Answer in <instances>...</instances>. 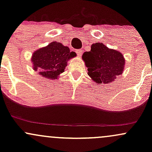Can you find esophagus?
<instances>
[{"mask_svg":"<svg viewBox=\"0 0 152 152\" xmlns=\"http://www.w3.org/2000/svg\"><path fill=\"white\" fill-rule=\"evenodd\" d=\"M76 53H77V56L78 57L81 56V54H82V50L81 49H77L76 50Z\"/></svg>","mask_w":152,"mask_h":152,"instance_id":"esophagus-1","label":"esophagus"}]
</instances>
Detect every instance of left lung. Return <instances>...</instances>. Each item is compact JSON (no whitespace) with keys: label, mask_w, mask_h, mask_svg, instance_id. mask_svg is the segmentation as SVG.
<instances>
[{"label":"left lung","mask_w":152,"mask_h":152,"mask_svg":"<svg viewBox=\"0 0 152 152\" xmlns=\"http://www.w3.org/2000/svg\"><path fill=\"white\" fill-rule=\"evenodd\" d=\"M88 68V74L97 83H108L122 74L125 59L116 50L109 49L102 43L91 45L90 51L82 56Z\"/></svg>","instance_id":"left-lung-1"}]
</instances>
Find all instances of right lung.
<instances>
[{
	"instance_id": "add662e5",
	"label": "right lung",
	"mask_w": 152,
	"mask_h": 152,
	"mask_svg": "<svg viewBox=\"0 0 152 152\" xmlns=\"http://www.w3.org/2000/svg\"><path fill=\"white\" fill-rule=\"evenodd\" d=\"M76 55L75 52L70 51L69 47L55 41L35 51L31 61L35 71L43 77L52 79L64 72L68 60Z\"/></svg>"
}]
</instances>
